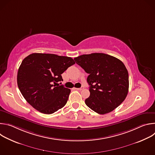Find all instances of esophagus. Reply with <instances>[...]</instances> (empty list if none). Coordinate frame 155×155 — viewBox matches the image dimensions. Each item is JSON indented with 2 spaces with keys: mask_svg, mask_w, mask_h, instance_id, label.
Masks as SVG:
<instances>
[{
  "mask_svg": "<svg viewBox=\"0 0 155 155\" xmlns=\"http://www.w3.org/2000/svg\"><path fill=\"white\" fill-rule=\"evenodd\" d=\"M75 90H83L84 89V87H79V88H75Z\"/></svg>",
  "mask_w": 155,
  "mask_h": 155,
  "instance_id": "34e87169",
  "label": "esophagus"
}]
</instances>
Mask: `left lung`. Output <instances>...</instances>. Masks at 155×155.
Returning a JSON list of instances; mask_svg holds the SVG:
<instances>
[{"label":"left lung","instance_id":"8db88e82","mask_svg":"<svg viewBox=\"0 0 155 155\" xmlns=\"http://www.w3.org/2000/svg\"><path fill=\"white\" fill-rule=\"evenodd\" d=\"M89 74L87 82L90 96L86 105L104 115L113 111L126 99L129 90V75L120 59L104 53L83 54L74 58Z\"/></svg>","mask_w":155,"mask_h":155}]
</instances>
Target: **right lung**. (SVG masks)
Instances as JSON below:
<instances>
[{"instance_id": "right-lung-1", "label": "right lung", "mask_w": 155, "mask_h": 155, "mask_svg": "<svg viewBox=\"0 0 155 155\" xmlns=\"http://www.w3.org/2000/svg\"><path fill=\"white\" fill-rule=\"evenodd\" d=\"M72 58L54 54L32 53L22 61L17 75L19 90L38 112L51 114L68 102L71 90L57 83L61 74L75 64ZM60 84H61L60 83ZM58 84V87H56Z\"/></svg>"}]
</instances>
